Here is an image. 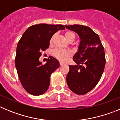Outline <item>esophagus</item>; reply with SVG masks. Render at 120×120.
Here are the masks:
<instances>
[{
	"label": "esophagus",
	"instance_id": "obj_1",
	"mask_svg": "<svg viewBox=\"0 0 120 120\" xmlns=\"http://www.w3.org/2000/svg\"><path fill=\"white\" fill-rule=\"evenodd\" d=\"M59 65H60V66H62V65H63V63H62V62H59Z\"/></svg>",
	"mask_w": 120,
	"mask_h": 120
}]
</instances>
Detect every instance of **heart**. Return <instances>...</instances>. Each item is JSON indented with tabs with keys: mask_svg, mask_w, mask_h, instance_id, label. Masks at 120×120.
<instances>
[{
	"mask_svg": "<svg viewBox=\"0 0 120 120\" xmlns=\"http://www.w3.org/2000/svg\"><path fill=\"white\" fill-rule=\"evenodd\" d=\"M65 38L67 39L68 41L69 42H72L75 38V34L71 30H67L64 34ZM55 38V35H53L52 37H51L50 39V44H52L53 43L54 40ZM53 56L58 59L59 61H62V62H65L72 56V52L70 50H62V49H55L52 52Z\"/></svg>",
	"mask_w": 120,
	"mask_h": 120,
	"instance_id": "b5f03b06",
	"label": "heart"
}]
</instances>
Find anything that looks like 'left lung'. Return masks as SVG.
I'll return each instance as SVG.
<instances>
[{
    "label": "left lung",
    "instance_id": "8db88e82",
    "mask_svg": "<svg viewBox=\"0 0 120 120\" xmlns=\"http://www.w3.org/2000/svg\"><path fill=\"white\" fill-rule=\"evenodd\" d=\"M65 27L76 32L80 39L79 50L73 58L77 65H69L67 83L73 93L83 95L97 85L102 76L106 64L105 50L98 35L90 27L79 24Z\"/></svg>",
    "mask_w": 120,
    "mask_h": 120
}]
</instances>
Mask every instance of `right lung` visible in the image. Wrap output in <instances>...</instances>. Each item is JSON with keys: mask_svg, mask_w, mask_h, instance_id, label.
<instances>
[{"mask_svg": "<svg viewBox=\"0 0 120 120\" xmlns=\"http://www.w3.org/2000/svg\"><path fill=\"white\" fill-rule=\"evenodd\" d=\"M64 29L62 24H35L29 27L19 40L15 67L23 87L33 96H40L48 90L51 74L59 68V62L53 57L50 56L45 64L39 59L41 52L49 47L53 35Z\"/></svg>", "mask_w": 120, "mask_h": 120, "instance_id": "1", "label": "right lung"}]
</instances>
